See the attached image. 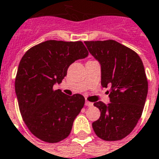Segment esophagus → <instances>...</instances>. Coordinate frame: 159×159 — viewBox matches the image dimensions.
<instances>
[{"mask_svg":"<svg viewBox=\"0 0 159 159\" xmlns=\"http://www.w3.org/2000/svg\"><path fill=\"white\" fill-rule=\"evenodd\" d=\"M85 106L87 107H92L93 106V103L92 102H88V101H85Z\"/></svg>","mask_w":159,"mask_h":159,"instance_id":"esophagus-1","label":"esophagus"}]
</instances>
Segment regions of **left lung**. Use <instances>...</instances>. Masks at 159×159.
Listing matches in <instances>:
<instances>
[{
	"label": "left lung",
	"mask_w": 159,
	"mask_h": 159,
	"mask_svg": "<svg viewBox=\"0 0 159 159\" xmlns=\"http://www.w3.org/2000/svg\"><path fill=\"white\" fill-rule=\"evenodd\" d=\"M101 66V84L110 87V102H97L101 116L92 123L96 135L105 141L125 138L141 116L148 91L143 62L138 54L115 40L84 41Z\"/></svg>",
	"instance_id": "obj_1"
}]
</instances>
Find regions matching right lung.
Here are the masks:
<instances>
[{"mask_svg": "<svg viewBox=\"0 0 159 159\" xmlns=\"http://www.w3.org/2000/svg\"><path fill=\"white\" fill-rule=\"evenodd\" d=\"M89 55L81 41L46 40L26 52L15 80L21 115L31 133L41 141L55 143L70 134L82 107L80 94L68 96L53 85L62 83L69 66Z\"/></svg>", "mask_w": 159, "mask_h": 159, "instance_id": "right-lung-1", "label": "right lung"}]
</instances>
